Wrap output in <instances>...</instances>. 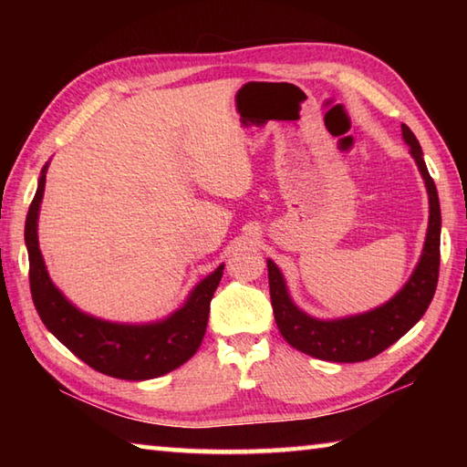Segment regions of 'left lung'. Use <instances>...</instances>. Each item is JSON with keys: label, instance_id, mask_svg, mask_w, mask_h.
I'll return each mask as SVG.
<instances>
[{"label": "left lung", "instance_id": "left-lung-1", "mask_svg": "<svg viewBox=\"0 0 467 467\" xmlns=\"http://www.w3.org/2000/svg\"><path fill=\"white\" fill-rule=\"evenodd\" d=\"M401 136L410 146V154L420 168V174L428 188L430 221L425 233L423 251L418 265L401 289L389 301L359 315L339 317V319H317L296 306L289 295L285 276L271 259L269 286L271 303L276 327L285 341L315 359L357 363L379 355L393 345L418 323L433 299L440 275V236H441V211L438 188L428 172L423 161L421 146L410 126L401 124Z\"/></svg>", "mask_w": 467, "mask_h": 467}]
</instances>
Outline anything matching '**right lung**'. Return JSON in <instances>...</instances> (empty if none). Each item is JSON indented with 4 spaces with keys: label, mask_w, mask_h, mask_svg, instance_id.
<instances>
[{
    "label": "right lung",
    "mask_w": 467,
    "mask_h": 467,
    "mask_svg": "<svg viewBox=\"0 0 467 467\" xmlns=\"http://www.w3.org/2000/svg\"><path fill=\"white\" fill-rule=\"evenodd\" d=\"M47 164L42 168L37 191L26 218L29 256V289L39 319L59 343L92 369L116 379L144 381L174 371L198 351L206 331L211 301L223 279L224 265L206 275L182 306L154 323H114L78 309L52 283L37 241V218L46 188Z\"/></svg>",
    "instance_id": "obj_1"
}]
</instances>
